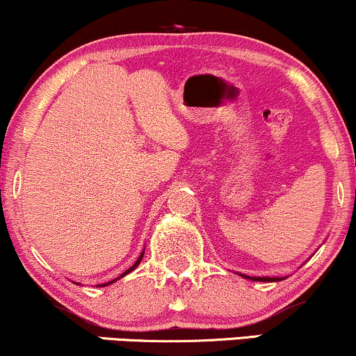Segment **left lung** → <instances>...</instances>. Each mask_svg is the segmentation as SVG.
Instances as JSON below:
<instances>
[{
  "instance_id": "8db88e82",
  "label": "left lung",
  "mask_w": 356,
  "mask_h": 356,
  "mask_svg": "<svg viewBox=\"0 0 356 356\" xmlns=\"http://www.w3.org/2000/svg\"><path fill=\"white\" fill-rule=\"evenodd\" d=\"M242 277H245V275H242ZM245 278H250V280H254V282H280V280H284V278L282 277H245Z\"/></svg>"
}]
</instances>
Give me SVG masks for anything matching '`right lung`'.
Masks as SVG:
<instances>
[{
	"instance_id": "obj_1",
	"label": "right lung",
	"mask_w": 356,
	"mask_h": 356,
	"mask_svg": "<svg viewBox=\"0 0 356 356\" xmlns=\"http://www.w3.org/2000/svg\"><path fill=\"white\" fill-rule=\"evenodd\" d=\"M143 257H144V252H143V254H140V257H139V259H137V260H136V264H134V265H132V267H131V268H127V270H126V272H124L121 277H118V278H115V280H119V278H122L124 275H127V273H129V272H132V270H134V268L137 267V265H139V264H140V260H143ZM115 280H111V282H108V284H101V285H97V286H106V285H111V284H114V282H115Z\"/></svg>"
}]
</instances>
